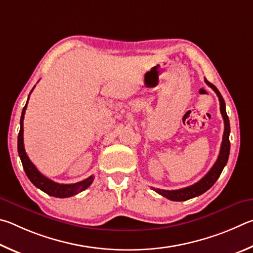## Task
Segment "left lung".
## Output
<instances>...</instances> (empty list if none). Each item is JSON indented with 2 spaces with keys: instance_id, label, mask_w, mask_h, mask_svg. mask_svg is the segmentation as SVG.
Wrapping results in <instances>:
<instances>
[{
  "instance_id": "8db88e82",
  "label": "left lung",
  "mask_w": 253,
  "mask_h": 253,
  "mask_svg": "<svg viewBox=\"0 0 253 253\" xmlns=\"http://www.w3.org/2000/svg\"><path fill=\"white\" fill-rule=\"evenodd\" d=\"M205 82L216 93V95H218L219 101H220V111L224 121V132H223L222 143H221V148H220V153L213 167H212L210 171L208 172V173L203 176L200 181H198L197 183L190 185V187H187V188L179 189V190H161V189L152 188L154 191L172 201H185V200H189V199L200 196V194L208 191V190H209L212 185L215 183V181L218 180L221 172H222L223 168L225 167V165H227L228 159H229L230 122L227 115V111H225V102L223 100L222 95H221V93L219 92L218 88L213 85V84L210 83L207 79H205Z\"/></svg>"
}]
</instances>
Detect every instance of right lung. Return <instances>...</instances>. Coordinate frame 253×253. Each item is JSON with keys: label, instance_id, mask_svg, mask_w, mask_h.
<instances>
[{"label": "right lung", "instance_id": "right-lung-1", "mask_svg": "<svg viewBox=\"0 0 253 253\" xmlns=\"http://www.w3.org/2000/svg\"><path fill=\"white\" fill-rule=\"evenodd\" d=\"M29 97H30V94H29ZM26 106H28V102H26V104L23 108V111H22V115H21V121H20L21 127H20L19 136H17V152H19V156L22 161V166H23V169L25 171L26 175H28L29 180L35 185V187L39 188L40 190H42L43 192H45L46 194H48V196L55 197V198L72 197L90 187L91 183L93 182V180H94L93 175L88 176V178H86L85 180L80 181V182L73 183V184H60L46 178V176H44L41 172L35 168L33 163L31 162L28 154L25 152L24 143H23V120H24Z\"/></svg>", "mask_w": 253, "mask_h": 253}]
</instances>
